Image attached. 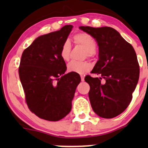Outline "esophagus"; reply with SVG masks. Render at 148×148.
<instances>
[{
    "label": "esophagus",
    "instance_id": "1",
    "mask_svg": "<svg viewBox=\"0 0 148 148\" xmlns=\"http://www.w3.org/2000/svg\"><path fill=\"white\" fill-rule=\"evenodd\" d=\"M80 77H81V80H82V82H83L84 80V77L83 75H81V76H80Z\"/></svg>",
    "mask_w": 148,
    "mask_h": 148
}]
</instances>
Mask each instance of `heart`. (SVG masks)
Masks as SVG:
<instances>
[{"label": "heart", "mask_w": 148, "mask_h": 148, "mask_svg": "<svg viewBox=\"0 0 148 148\" xmlns=\"http://www.w3.org/2000/svg\"><path fill=\"white\" fill-rule=\"evenodd\" d=\"M74 41L76 44L82 46L86 50V56L87 57H92L95 55L96 51L97 43L95 38L89 34L86 33H79L74 36ZM71 45L69 41H65L61 48L60 56L64 61L69 60ZM92 66L86 62H71L67 65V70L69 72L77 73V74H84L91 69Z\"/></svg>", "instance_id": "heart-1"}]
</instances>
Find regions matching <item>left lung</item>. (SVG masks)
Returning a JSON list of instances; mask_svg holds the SVG:
<instances>
[{"label":"left lung","mask_w":148,"mask_h":148,"mask_svg":"<svg viewBox=\"0 0 148 148\" xmlns=\"http://www.w3.org/2000/svg\"><path fill=\"white\" fill-rule=\"evenodd\" d=\"M79 28L95 38L99 46V59L92 71L99 77L84 78L90 86L92 109L103 118L117 117L129 106L138 82L140 66L135 49L111 27Z\"/></svg>","instance_id":"1"}]
</instances>
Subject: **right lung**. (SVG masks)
Here are the masks:
<instances>
[{"instance_id":"1","label":"right lung","mask_w":148,"mask_h":148,"mask_svg":"<svg viewBox=\"0 0 148 148\" xmlns=\"http://www.w3.org/2000/svg\"><path fill=\"white\" fill-rule=\"evenodd\" d=\"M73 26L41 36L23 51L18 68L19 78L28 109L39 118L59 121L71 110L79 74H64L66 66L60 56Z\"/></svg>"}]
</instances>
